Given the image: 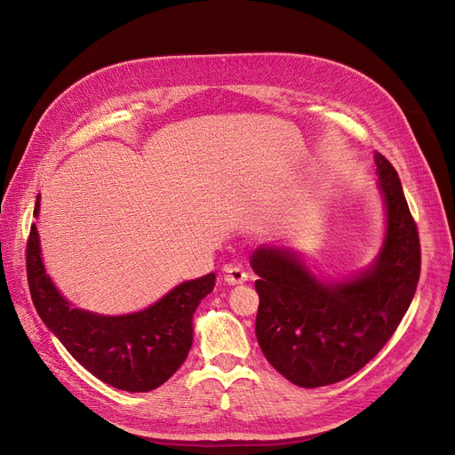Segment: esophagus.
<instances>
[{
	"label": "esophagus",
	"instance_id": "obj_1",
	"mask_svg": "<svg viewBox=\"0 0 455 455\" xmlns=\"http://www.w3.org/2000/svg\"><path fill=\"white\" fill-rule=\"evenodd\" d=\"M223 271H225V282L230 285H237V283H243L249 280V273L240 266L228 264V266H225Z\"/></svg>",
	"mask_w": 455,
	"mask_h": 455
}]
</instances>
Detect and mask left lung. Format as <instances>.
Here are the masks:
<instances>
[{"label": "left lung", "mask_w": 455, "mask_h": 455, "mask_svg": "<svg viewBox=\"0 0 455 455\" xmlns=\"http://www.w3.org/2000/svg\"><path fill=\"white\" fill-rule=\"evenodd\" d=\"M387 208L384 245L371 269L345 282H321L300 256L258 247L256 338L267 362L291 384L323 387L352 376L384 348L413 300L420 276L419 230L398 173L374 153Z\"/></svg>", "instance_id": "8db88e82"}]
</instances>
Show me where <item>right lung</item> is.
<instances>
[{
  "label": "right lung",
  "instance_id": "1",
  "mask_svg": "<svg viewBox=\"0 0 455 455\" xmlns=\"http://www.w3.org/2000/svg\"><path fill=\"white\" fill-rule=\"evenodd\" d=\"M38 210L40 196L35 218ZM26 264L31 299L45 326L88 372L129 393L153 391L179 371L194 341L191 317L215 285V275L210 273L179 283L141 312L108 317L71 307L57 291L44 269L35 223Z\"/></svg>",
  "mask_w": 455,
  "mask_h": 455
}]
</instances>
